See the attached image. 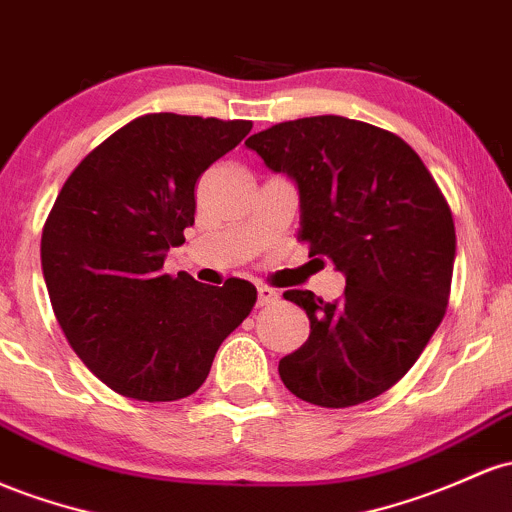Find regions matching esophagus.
<instances>
[{
	"label": "esophagus",
	"mask_w": 512,
	"mask_h": 512,
	"mask_svg": "<svg viewBox=\"0 0 512 512\" xmlns=\"http://www.w3.org/2000/svg\"><path fill=\"white\" fill-rule=\"evenodd\" d=\"M279 299V294L274 289H269V286H257V306H269V303H274Z\"/></svg>",
	"instance_id": "34e87169"
}]
</instances>
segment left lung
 I'll return each mask as SVG.
<instances>
[{"mask_svg":"<svg viewBox=\"0 0 512 512\" xmlns=\"http://www.w3.org/2000/svg\"><path fill=\"white\" fill-rule=\"evenodd\" d=\"M299 189V240L345 274V296L284 291L311 335L279 359L284 386L320 408L389 391L425 350L452 284V211L418 153L345 116L284 121L245 140Z\"/></svg>","mask_w":512,"mask_h":512,"instance_id":"1","label":"left lung"}]
</instances>
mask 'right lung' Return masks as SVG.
<instances>
[{"label":"right lung","mask_w":512,"mask_h":512,"mask_svg":"<svg viewBox=\"0 0 512 512\" xmlns=\"http://www.w3.org/2000/svg\"><path fill=\"white\" fill-rule=\"evenodd\" d=\"M250 121L148 114L94 148L67 177L41 238L55 318L77 357L136 401L199 389L255 286L162 274L194 226V184L250 133Z\"/></svg>","instance_id":"add662e5"}]
</instances>
